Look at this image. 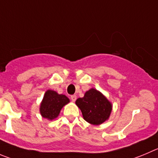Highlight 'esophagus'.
<instances>
[{"label":"esophagus","mask_w":158,"mask_h":158,"mask_svg":"<svg viewBox=\"0 0 158 158\" xmlns=\"http://www.w3.org/2000/svg\"><path fill=\"white\" fill-rule=\"evenodd\" d=\"M76 98H77V97H76V95H72V96H71V100H72V102H75V101H76Z\"/></svg>","instance_id":"obj_1"}]
</instances>
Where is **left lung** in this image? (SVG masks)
Wrapping results in <instances>:
<instances>
[{
	"label": "left lung",
	"instance_id": "obj_1",
	"mask_svg": "<svg viewBox=\"0 0 158 158\" xmlns=\"http://www.w3.org/2000/svg\"><path fill=\"white\" fill-rule=\"evenodd\" d=\"M76 104L82 111L84 120L95 126L108 120L112 110V104L94 88L86 91L83 97L78 98Z\"/></svg>",
	"mask_w": 158,
	"mask_h": 158
}]
</instances>
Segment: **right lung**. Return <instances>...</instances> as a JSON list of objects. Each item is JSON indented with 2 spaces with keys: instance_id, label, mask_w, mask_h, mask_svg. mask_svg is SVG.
<instances>
[{
  "instance_id": "obj_1",
  "label": "right lung",
  "mask_w": 158,
  "mask_h": 158,
  "mask_svg": "<svg viewBox=\"0 0 158 158\" xmlns=\"http://www.w3.org/2000/svg\"><path fill=\"white\" fill-rule=\"evenodd\" d=\"M70 100L64 94H59L52 89H48L44 95L40 106L41 116L48 120H54L58 117L60 111Z\"/></svg>"
}]
</instances>
